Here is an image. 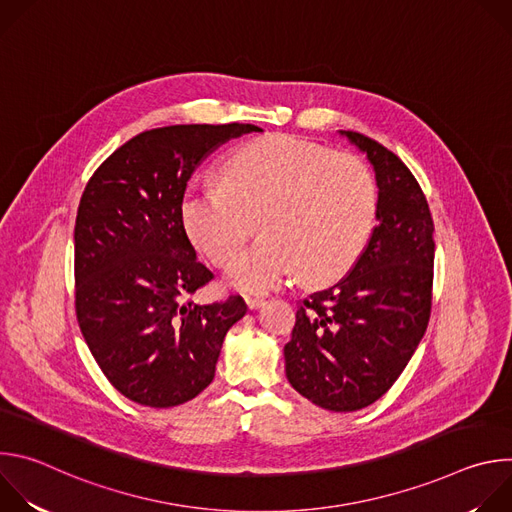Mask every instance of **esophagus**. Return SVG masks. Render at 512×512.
<instances>
[{"instance_id":"esophagus-1","label":"esophagus","mask_w":512,"mask_h":512,"mask_svg":"<svg viewBox=\"0 0 512 512\" xmlns=\"http://www.w3.org/2000/svg\"><path fill=\"white\" fill-rule=\"evenodd\" d=\"M263 302H265V300H263V298H259V296H247V298H245V304H247V308H249V310H257V308H261V306H263Z\"/></svg>"}]
</instances>
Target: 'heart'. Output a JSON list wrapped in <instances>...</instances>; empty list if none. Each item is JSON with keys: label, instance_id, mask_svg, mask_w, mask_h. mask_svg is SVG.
Instances as JSON below:
<instances>
[{"label": "heart", "instance_id": "heart-1", "mask_svg": "<svg viewBox=\"0 0 512 512\" xmlns=\"http://www.w3.org/2000/svg\"><path fill=\"white\" fill-rule=\"evenodd\" d=\"M223 186L192 188L180 206L190 243L223 265L259 225L263 235L227 267V281L261 294L291 271L306 285L340 275L360 255L377 214V184L356 156L269 135L245 143Z\"/></svg>", "mask_w": 512, "mask_h": 512}]
</instances>
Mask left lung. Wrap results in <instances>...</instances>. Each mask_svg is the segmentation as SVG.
<instances>
[{"mask_svg":"<svg viewBox=\"0 0 512 512\" xmlns=\"http://www.w3.org/2000/svg\"><path fill=\"white\" fill-rule=\"evenodd\" d=\"M375 168L377 227L352 269L302 302L283 348L285 375L322 409L381 399L421 342L433 298V218L409 168L379 141L342 131Z\"/></svg>","mask_w":512,"mask_h":512,"instance_id":"8db88e82","label":"left lung"}]
</instances>
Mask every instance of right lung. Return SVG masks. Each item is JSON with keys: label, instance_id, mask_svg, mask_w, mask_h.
I'll use <instances>...</instances> for the list:
<instances>
[{"label": "right lung", "instance_id": "add662e5", "mask_svg": "<svg viewBox=\"0 0 512 512\" xmlns=\"http://www.w3.org/2000/svg\"><path fill=\"white\" fill-rule=\"evenodd\" d=\"M249 123L143 131L91 176L75 223V310L107 381L156 409L182 405L214 379L243 298L190 300L214 275L182 227L186 184L200 162Z\"/></svg>", "mask_w": 512, "mask_h": 512}]
</instances>
